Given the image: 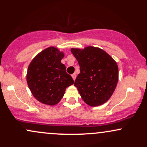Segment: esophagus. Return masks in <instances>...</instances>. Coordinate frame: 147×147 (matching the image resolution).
I'll list each match as a JSON object with an SVG mask.
<instances>
[{
	"label": "esophagus",
	"mask_w": 147,
	"mask_h": 147,
	"mask_svg": "<svg viewBox=\"0 0 147 147\" xmlns=\"http://www.w3.org/2000/svg\"><path fill=\"white\" fill-rule=\"evenodd\" d=\"M76 77H77V75H76V73H73L72 75V79H74V80H75V79H76Z\"/></svg>",
	"instance_id": "esophagus-1"
}]
</instances>
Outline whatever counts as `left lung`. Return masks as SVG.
I'll return each instance as SVG.
<instances>
[{
  "mask_svg": "<svg viewBox=\"0 0 147 147\" xmlns=\"http://www.w3.org/2000/svg\"><path fill=\"white\" fill-rule=\"evenodd\" d=\"M71 52L80 67L74 86L82 99L90 106L104 104L112 96L118 82L115 61L104 50L92 46L83 50L72 48Z\"/></svg>",
  "mask_w": 147,
  "mask_h": 147,
  "instance_id": "1",
  "label": "left lung"
}]
</instances>
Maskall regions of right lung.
Listing matches in <instances>:
<instances>
[{"mask_svg": "<svg viewBox=\"0 0 147 147\" xmlns=\"http://www.w3.org/2000/svg\"><path fill=\"white\" fill-rule=\"evenodd\" d=\"M63 52L55 47L45 49L36 55L28 66L27 82L38 102L53 106L60 102L65 88L74 84L72 77L61 62Z\"/></svg>", "mask_w": 147, "mask_h": 147, "instance_id": "1", "label": "right lung"}]
</instances>
